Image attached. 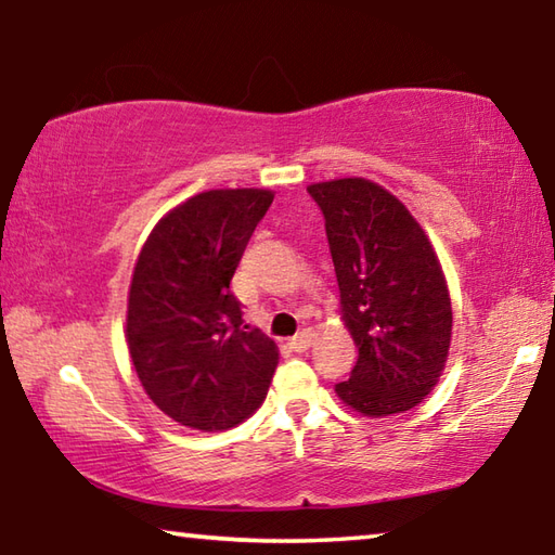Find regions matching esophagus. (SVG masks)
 <instances>
[{"mask_svg":"<svg viewBox=\"0 0 555 555\" xmlns=\"http://www.w3.org/2000/svg\"><path fill=\"white\" fill-rule=\"evenodd\" d=\"M313 337H315V333L311 331V327H306V331H300L296 337H291V350L294 352H306L308 347L313 345Z\"/></svg>","mask_w":555,"mask_h":555,"instance_id":"34e87169","label":"esophagus"}]
</instances>
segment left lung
<instances>
[{
	"label": "left lung",
	"instance_id": "obj_1",
	"mask_svg": "<svg viewBox=\"0 0 555 555\" xmlns=\"http://www.w3.org/2000/svg\"><path fill=\"white\" fill-rule=\"evenodd\" d=\"M343 321L360 350L337 397L364 416L409 411L446 367L453 311L443 269L406 205L364 178L313 183Z\"/></svg>",
	"mask_w": 555,
	"mask_h": 555
}]
</instances>
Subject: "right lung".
Wrapping results in <instances>:
<instances>
[{
    "instance_id": "add662e5",
    "label": "right lung",
    "mask_w": 555,
    "mask_h": 555,
    "mask_svg": "<svg viewBox=\"0 0 555 555\" xmlns=\"http://www.w3.org/2000/svg\"><path fill=\"white\" fill-rule=\"evenodd\" d=\"M271 201L259 188L193 195L162 218L137 259L129 354L149 399L181 426L232 428L269 391L279 350L244 325L230 281Z\"/></svg>"
}]
</instances>
